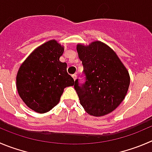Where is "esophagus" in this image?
Returning <instances> with one entry per match:
<instances>
[{
    "instance_id": "1",
    "label": "esophagus",
    "mask_w": 152,
    "mask_h": 152,
    "mask_svg": "<svg viewBox=\"0 0 152 152\" xmlns=\"http://www.w3.org/2000/svg\"><path fill=\"white\" fill-rule=\"evenodd\" d=\"M72 77H73V79H74V80H76V79H77V76L76 75H72Z\"/></svg>"
}]
</instances>
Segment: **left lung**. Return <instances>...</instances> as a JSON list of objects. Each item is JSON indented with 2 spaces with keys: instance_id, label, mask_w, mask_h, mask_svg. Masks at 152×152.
Wrapping results in <instances>:
<instances>
[{
  "instance_id": "obj_1",
  "label": "left lung",
  "mask_w": 152,
  "mask_h": 152,
  "mask_svg": "<svg viewBox=\"0 0 152 152\" xmlns=\"http://www.w3.org/2000/svg\"><path fill=\"white\" fill-rule=\"evenodd\" d=\"M77 51L86 76L84 83L77 79L74 85L80 104L91 115H107L125 99L130 85L128 70L114 50L102 42L78 44Z\"/></svg>"
}]
</instances>
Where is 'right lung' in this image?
Segmentation results:
<instances>
[{"label": "right lung", "instance_id": "1", "mask_svg": "<svg viewBox=\"0 0 152 152\" xmlns=\"http://www.w3.org/2000/svg\"><path fill=\"white\" fill-rule=\"evenodd\" d=\"M63 51V46L50 40L32 52L18 69V95L35 112L50 111L59 103L65 88L75 83L66 70L67 64L60 61Z\"/></svg>", "mask_w": 152, "mask_h": 152}]
</instances>
